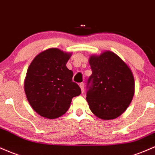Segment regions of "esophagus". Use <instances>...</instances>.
I'll list each match as a JSON object with an SVG mask.
<instances>
[{"label":"esophagus","instance_id":"34e87169","mask_svg":"<svg viewBox=\"0 0 155 155\" xmlns=\"http://www.w3.org/2000/svg\"><path fill=\"white\" fill-rule=\"evenodd\" d=\"M79 87H80L81 90V93H83L84 92V83H80V84H79Z\"/></svg>","mask_w":155,"mask_h":155}]
</instances>
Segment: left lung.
I'll return each mask as SVG.
<instances>
[{
	"label": "left lung",
	"instance_id": "1",
	"mask_svg": "<svg viewBox=\"0 0 155 155\" xmlns=\"http://www.w3.org/2000/svg\"><path fill=\"white\" fill-rule=\"evenodd\" d=\"M92 74L87 84V97L92 113L103 120L118 118L127 110L135 93L130 68L118 56L105 51L89 59Z\"/></svg>",
	"mask_w": 155,
	"mask_h": 155
}]
</instances>
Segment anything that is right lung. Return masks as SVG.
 Masks as SVG:
<instances>
[{"label":"right lung","instance_id":"1","mask_svg":"<svg viewBox=\"0 0 155 155\" xmlns=\"http://www.w3.org/2000/svg\"><path fill=\"white\" fill-rule=\"evenodd\" d=\"M71 54L58 48L39 54L28 67L24 87L33 110L47 118H56L68 110L71 100L79 96V86L73 81L74 73L66 67Z\"/></svg>","mask_w":155,"mask_h":155}]
</instances>
